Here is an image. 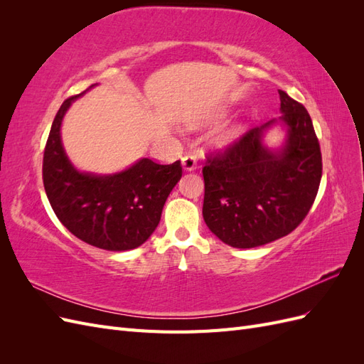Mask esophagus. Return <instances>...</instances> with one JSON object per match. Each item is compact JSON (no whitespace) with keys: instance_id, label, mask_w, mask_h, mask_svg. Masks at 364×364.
Listing matches in <instances>:
<instances>
[{"instance_id":"obj_1","label":"esophagus","mask_w":364,"mask_h":364,"mask_svg":"<svg viewBox=\"0 0 364 364\" xmlns=\"http://www.w3.org/2000/svg\"><path fill=\"white\" fill-rule=\"evenodd\" d=\"M197 167V161L193 155H186L182 158V168L185 171H193Z\"/></svg>"}]
</instances>
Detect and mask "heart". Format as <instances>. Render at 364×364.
<instances>
[{
  "mask_svg": "<svg viewBox=\"0 0 364 364\" xmlns=\"http://www.w3.org/2000/svg\"><path fill=\"white\" fill-rule=\"evenodd\" d=\"M215 117H213V118H209V119H214ZM202 123H190L188 124V129H196V127H199ZM246 130H247V127H246V124H243V123H238V124H232V126H229V127H225V129H222V130H218L217 134L214 135V138H213V144L215 146V147H218V149H226V147H230L232 144H235V142L243 136L245 134H246Z\"/></svg>",
  "mask_w": 364,
  "mask_h": 364,
  "instance_id": "heart-1",
  "label": "heart"
}]
</instances>
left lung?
Wrapping results in <instances>:
<instances>
[{"mask_svg":"<svg viewBox=\"0 0 364 364\" xmlns=\"http://www.w3.org/2000/svg\"><path fill=\"white\" fill-rule=\"evenodd\" d=\"M279 118L249 130L203 167V220L225 245L250 249L272 243L297 228L316 199L322 155L306 109L278 91ZM284 132L278 148L265 138Z\"/></svg>","mask_w":364,"mask_h":364,"instance_id":"8db88e82","label":"left lung"}]
</instances>
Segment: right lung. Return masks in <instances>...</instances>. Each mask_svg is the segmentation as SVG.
Masks as SVG:
<instances>
[{
    "label": "right lung",
    "mask_w": 364,
    "mask_h": 364,
    "mask_svg": "<svg viewBox=\"0 0 364 364\" xmlns=\"http://www.w3.org/2000/svg\"><path fill=\"white\" fill-rule=\"evenodd\" d=\"M94 86L65 100L54 118L43 153V186L54 214L73 235L98 249L132 250L155 232L182 167L179 161L161 165L141 158L109 174L77 168L65 151L60 129L71 105Z\"/></svg>",
    "instance_id": "right-lung-1"
}]
</instances>
